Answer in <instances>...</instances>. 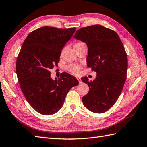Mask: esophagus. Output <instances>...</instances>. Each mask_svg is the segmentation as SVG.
<instances>
[{
	"mask_svg": "<svg viewBox=\"0 0 147 147\" xmlns=\"http://www.w3.org/2000/svg\"><path fill=\"white\" fill-rule=\"evenodd\" d=\"M77 79L78 80V81L79 82V83H82V80H81V78H80V77H77Z\"/></svg>",
	"mask_w": 147,
	"mask_h": 147,
	"instance_id": "obj_1",
	"label": "esophagus"
}]
</instances>
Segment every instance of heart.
Returning <instances> with one entry per match:
<instances>
[{
	"mask_svg": "<svg viewBox=\"0 0 147 147\" xmlns=\"http://www.w3.org/2000/svg\"><path fill=\"white\" fill-rule=\"evenodd\" d=\"M82 43H82V42L75 43L74 47L78 46L79 45H81V44H82ZM81 67H82L81 65H78V64H70L67 67V69L70 73L76 75L79 73L80 70V69H81Z\"/></svg>",
	"mask_w": 147,
	"mask_h": 147,
	"instance_id": "obj_1",
	"label": "heart"
}]
</instances>
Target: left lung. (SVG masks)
<instances>
[{
    "mask_svg": "<svg viewBox=\"0 0 147 147\" xmlns=\"http://www.w3.org/2000/svg\"><path fill=\"white\" fill-rule=\"evenodd\" d=\"M74 38L86 44L87 66L97 74L93 81L86 77L82 82L90 88L82 97L84 106L91 112L102 113L115 104L126 79L127 57L118 35L96 24L78 30Z\"/></svg>",
    "mask_w": 147,
    "mask_h": 147,
    "instance_id": "1",
    "label": "left lung"
}]
</instances>
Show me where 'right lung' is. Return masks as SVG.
Returning <instances> with one entry per match:
<instances>
[{
  "label": "right lung",
  "mask_w": 147,
  "mask_h": 147,
  "mask_svg": "<svg viewBox=\"0 0 147 147\" xmlns=\"http://www.w3.org/2000/svg\"><path fill=\"white\" fill-rule=\"evenodd\" d=\"M75 31V28L44 26L30 32L21 47L16 65L18 80L28 103L42 115L58 112L69 90L78 84L76 78L65 72L53 80L50 72Z\"/></svg>",
  "instance_id": "add662e5"
}]
</instances>
